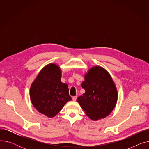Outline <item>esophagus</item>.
I'll list each match as a JSON object with an SVG mask.
<instances>
[{
	"label": "esophagus",
	"mask_w": 149,
	"mask_h": 149,
	"mask_svg": "<svg viewBox=\"0 0 149 149\" xmlns=\"http://www.w3.org/2000/svg\"><path fill=\"white\" fill-rule=\"evenodd\" d=\"M77 98V96H74V97H72V100L73 101H76Z\"/></svg>",
	"instance_id": "esophagus-1"
}]
</instances>
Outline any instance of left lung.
Instances as JSON below:
<instances>
[{
	"instance_id": "8db88e82",
	"label": "left lung",
	"mask_w": 149,
	"mask_h": 149,
	"mask_svg": "<svg viewBox=\"0 0 149 149\" xmlns=\"http://www.w3.org/2000/svg\"><path fill=\"white\" fill-rule=\"evenodd\" d=\"M81 87L85 93L77 101L90 119L101 120L112 112L117 102L118 91L104 68L99 66L91 68L84 75Z\"/></svg>"
}]
</instances>
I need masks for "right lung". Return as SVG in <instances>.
I'll return each instance as SVG.
<instances>
[{
  "label": "right lung",
  "instance_id": "add662e5",
  "mask_svg": "<svg viewBox=\"0 0 149 149\" xmlns=\"http://www.w3.org/2000/svg\"><path fill=\"white\" fill-rule=\"evenodd\" d=\"M61 70L54 63L45 66L31 84L29 96L34 107L40 113L52 118L69 101L68 86L61 81Z\"/></svg>",
  "mask_w": 149,
  "mask_h": 149
}]
</instances>
